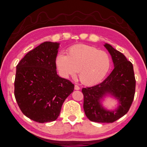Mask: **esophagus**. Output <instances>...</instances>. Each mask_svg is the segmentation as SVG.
Listing matches in <instances>:
<instances>
[{"label": "esophagus", "mask_w": 147, "mask_h": 147, "mask_svg": "<svg viewBox=\"0 0 147 147\" xmlns=\"http://www.w3.org/2000/svg\"><path fill=\"white\" fill-rule=\"evenodd\" d=\"M80 87L78 85H75V86H74V89H75V90H80Z\"/></svg>", "instance_id": "esophagus-1"}]
</instances>
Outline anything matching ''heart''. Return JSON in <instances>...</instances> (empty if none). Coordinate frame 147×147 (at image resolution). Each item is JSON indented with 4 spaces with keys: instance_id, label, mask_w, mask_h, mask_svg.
<instances>
[{
    "instance_id": "1",
    "label": "heart",
    "mask_w": 147,
    "mask_h": 147,
    "mask_svg": "<svg viewBox=\"0 0 147 147\" xmlns=\"http://www.w3.org/2000/svg\"><path fill=\"white\" fill-rule=\"evenodd\" d=\"M110 58L105 51L90 46L78 45L68 50V55L60 53L56 65L62 76L79 77L84 84L91 85L100 82L110 67Z\"/></svg>"
}]
</instances>
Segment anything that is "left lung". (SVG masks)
Here are the masks:
<instances>
[{
    "mask_svg": "<svg viewBox=\"0 0 147 147\" xmlns=\"http://www.w3.org/2000/svg\"><path fill=\"white\" fill-rule=\"evenodd\" d=\"M110 52L114 69L106 78L96 85L82 88L83 109L90 121L112 123L127 113L134 100L136 80L133 64L123 54L106 43ZM110 93L119 100V106L115 111H107L100 104V99Z\"/></svg>",
    "mask_w": 147,
    "mask_h": 147,
    "instance_id": "1",
    "label": "left lung"
}]
</instances>
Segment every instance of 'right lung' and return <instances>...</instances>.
Returning <instances> with one entry per match:
<instances>
[{
  "label": "right lung",
  "mask_w": 147,
  "mask_h": 147,
  "mask_svg": "<svg viewBox=\"0 0 147 147\" xmlns=\"http://www.w3.org/2000/svg\"><path fill=\"white\" fill-rule=\"evenodd\" d=\"M59 43L44 42L16 65L14 96L22 113L39 123L55 121L74 85L56 71Z\"/></svg>",
  "instance_id": "obj_1"
}]
</instances>
